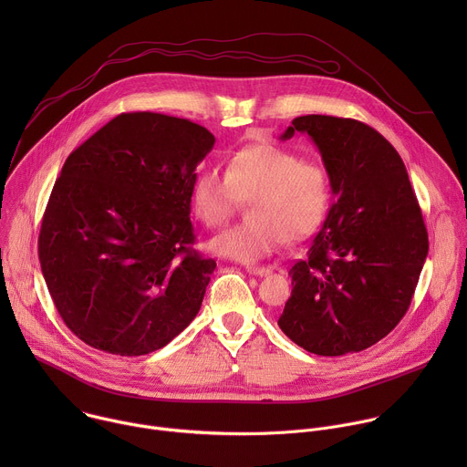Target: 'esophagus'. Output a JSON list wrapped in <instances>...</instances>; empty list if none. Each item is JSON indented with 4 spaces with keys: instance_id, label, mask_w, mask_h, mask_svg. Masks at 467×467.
Masks as SVG:
<instances>
[{
    "instance_id": "34e87169",
    "label": "esophagus",
    "mask_w": 467,
    "mask_h": 467,
    "mask_svg": "<svg viewBox=\"0 0 467 467\" xmlns=\"http://www.w3.org/2000/svg\"><path fill=\"white\" fill-rule=\"evenodd\" d=\"M245 272L254 277H264L270 274V268H264V265H245Z\"/></svg>"
}]
</instances>
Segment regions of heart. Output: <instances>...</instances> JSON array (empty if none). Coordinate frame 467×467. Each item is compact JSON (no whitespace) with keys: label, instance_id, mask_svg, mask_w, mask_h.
Here are the masks:
<instances>
[{"label":"heart","instance_id":"b5f03b06","mask_svg":"<svg viewBox=\"0 0 467 467\" xmlns=\"http://www.w3.org/2000/svg\"><path fill=\"white\" fill-rule=\"evenodd\" d=\"M332 197L327 170L297 153L262 144L234 153L222 173L199 171L192 186V211L205 227L223 225L240 202H249V222L207 244L209 251L236 262H256L285 240L308 238L323 222Z\"/></svg>","mask_w":467,"mask_h":467}]
</instances>
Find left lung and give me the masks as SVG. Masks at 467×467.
<instances>
[{
	"label": "left lung",
	"instance_id": "8db88e82",
	"mask_svg": "<svg viewBox=\"0 0 467 467\" xmlns=\"http://www.w3.org/2000/svg\"><path fill=\"white\" fill-rule=\"evenodd\" d=\"M305 132L321 153L332 195L306 258L290 270L285 335L321 357L358 353L407 314L429 253L421 209L405 162L373 127L308 114L283 132Z\"/></svg>",
	"mask_w": 467,
	"mask_h": 467
}]
</instances>
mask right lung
<instances>
[{"instance_id":"obj_1","label":"right lung","mask_w":467,"mask_h":467,"mask_svg":"<svg viewBox=\"0 0 467 467\" xmlns=\"http://www.w3.org/2000/svg\"><path fill=\"white\" fill-rule=\"evenodd\" d=\"M214 142L190 119L127 112L66 159L38 258L60 317L90 348L153 353L202 308L216 262L190 249V203Z\"/></svg>"}]
</instances>
